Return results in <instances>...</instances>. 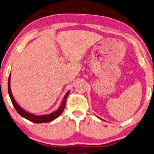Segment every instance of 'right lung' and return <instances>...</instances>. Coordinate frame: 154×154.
Listing matches in <instances>:
<instances>
[{"label": "right lung", "instance_id": "obj_1", "mask_svg": "<svg viewBox=\"0 0 154 154\" xmlns=\"http://www.w3.org/2000/svg\"><path fill=\"white\" fill-rule=\"evenodd\" d=\"M10 77H11V74H9V79H8V92L9 97L11 98V100L12 102V104H13L14 108H16V111L19 113V114L22 116V117H24L25 119L29 120L30 122H32L35 123H46V122H50L54 119H57V118L60 116L61 114L63 111L64 110V108L65 106V103H66V99L68 96V95L69 94V91H68L66 95H65L63 98V102L61 105H60V108L56 111L51 113V114L47 115H42V116H36L31 113H29L26 111H25L20 106L17 104L16 100H14L13 97V95L11 94V88H10Z\"/></svg>", "mask_w": 154, "mask_h": 154}]
</instances>
